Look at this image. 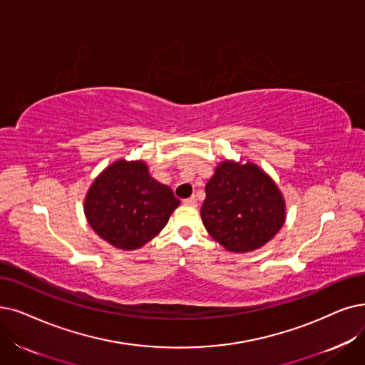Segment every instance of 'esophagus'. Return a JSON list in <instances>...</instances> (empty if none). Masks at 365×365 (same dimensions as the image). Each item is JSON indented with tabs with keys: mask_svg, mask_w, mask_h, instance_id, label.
Returning <instances> with one entry per match:
<instances>
[{
	"mask_svg": "<svg viewBox=\"0 0 365 365\" xmlns=\"http://www.w3.org/2000/svg\"><path fill=\"white\" fill-rule=\"evenodd\" d=\"M182 202L185 203V205H192V207H196V205H197V200H196V197H195V196L188 197V199H184Z\"/></svg>",
	"mask_w": 365,
	"mask_h": 365,
	"instance_id": "34e87169",
	"label": "esophagus"
}]
</instances>
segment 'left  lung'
<instances>
[{"instance_id":"8db88e82","label":"left lung","mask_w":365,"mask_h":365,"mask_svg":"<svg viewBox=\"0 0 365 365\" xmlns=\"http://www.w3.org/2000/svg\"><path fill=\"white\" fill-rule=\"evenodd\" d=\"M200 208L210 235L233 253L260 249L275 237L286 220L279 187L259 166L225 160L205 187Z\"/></svg>"}]
</instances>
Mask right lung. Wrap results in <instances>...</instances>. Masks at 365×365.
Here are the masks:
<instances>
[{
  "mask_svg": "<svg viewBox=\"0 0 365 365\" xmlns=\"http://www.w3.org/2000/svg\"><path fill=\"white\" fill-rule=\"evenodd\" d=\"M178 205L172 188L154 180L142 160L121 158L94 180L83 211L101 240L136 250L158 235Z\"/></svg>",
  "mask_w": 365,
  "mask_h": 365,
  "instance_id": "add662e5",
  "label": "right lung"
}]
</instances>
